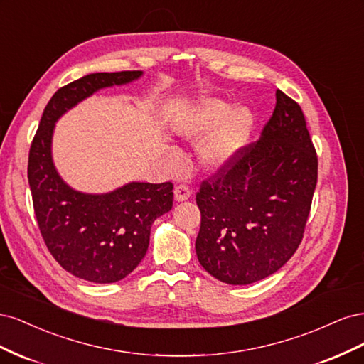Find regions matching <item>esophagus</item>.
<instances>
[{
    "instance_id": "34e87169",
    "label": "esophagus",
    "mask_w": 364,
    "mask_h": 364,
    "mask_svg": "<svg viewBox=\"0 0 364 364\" xmlns=\"http://www.w3.org/2000/svg\"><path fill=\"white\" fill-rule=\"evenodd\" d=\"M191 197V188L188 185H185V183H181V185H178L174 188V199L178 200V202H185V200H188Z\"/></svg>"
}]
</instances>
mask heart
<instances>
[{
    "label": "heart",
    "instance_id": "obj_1",
    "mask_svg": "<svg viewBox=\"0 0 364 364\" xmlns=\"http://www.w3.org/2000/svg\"><path fill=\"white\" fill-rule=\"evenodd\" d=\"M229 111L228 103L211 98L197 107L179 127L185 138L199 139L225 119L200 147V161L209 170L226 167L249 138L252 127L250 112L245 107H237L228 116Z\"/></svg>",
    "mask_w": 364,
    "mask_h": 364
}]
</instances>
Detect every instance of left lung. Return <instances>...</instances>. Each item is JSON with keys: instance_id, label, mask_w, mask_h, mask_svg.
Segmentation results:
<instances>
[{"instance_id": "1", "label": "left lung", "mask_w": 364, "mask_h": 364, "mask_svg": "<svg viewBox=\"0 0 364 364\" xmlns=\"http://www.w3.org/2000/svg\"><path fill=\"white\" fill-rule=\"evenodd\" d=\"M317 183V155L301 106L277 91L257 142L203 181L196 253L218 281L246 285L278 272L299 247Z\"/></svg>"}]
</instances>
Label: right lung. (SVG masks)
I'll list each match as a JSON object with an SVG mask.
<instances>
[{
  "mask_svg": "<svg viewBox=\"0 0 364 364\" xmlns=\"http://www.w3.org/2000/svg\"><path fill=\"white\" fill-rule=\"evenodd\" d=\"M141 75L95 73L60 87L43 109L28 153V183L42 238L65 270L90 282H117L136 269L149 249L153 222L173 206V183L130 182L103 194L73 190L53 162L54 124L98 90Z\"/></svg>",
  "mask_w": 364,
  "mask_h": 364,
  "instance_id": "obj_1",
  "label": "right lung"
}]
</instances>
